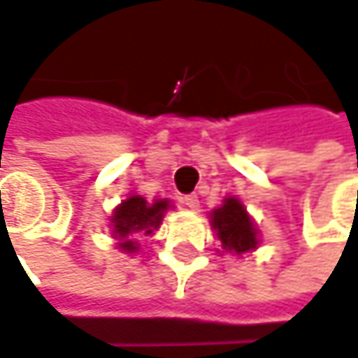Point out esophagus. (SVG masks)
<instances>
[{"label": "esophagus", "instance_id": "34e87169", "mask_svg": "<svg viewBox=\"0 0 358 358\" xmlns=\"http://www.w3.org/2000/svg\"><path fill=\"white\" fill-rule=\"evenodd\" d=\"M183 206L187 208V210H199V199H197V195H185L183 197Z\"/></svg>", "mask_w": 358, "mask_h": 358}]
</instances>
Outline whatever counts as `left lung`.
<instances>
[{"mask_svg": "<svg viewBox=\"0 0 358 358\" xmlns=\"http://www.w3.org/2000/svg\"><path fill=\"white\" fill-rule=\"evenodd\" d=\"M210 224L220 241L222 252L226 255L241 259L246 252L257 250L261 244L257 224L236 195L224 197L222 206L210 212Z\"/></svg>", "mask_w": 358, "mask_h": 358, "instance_id": "1", "label": "left lung"}]
</instances>
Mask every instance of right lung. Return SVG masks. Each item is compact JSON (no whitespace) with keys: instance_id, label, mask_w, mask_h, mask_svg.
I'll return each mask as SVG.
<instances>
[{"instance_id":"obj_1","label":"right lung","mask_w":358,"mask_h":358,"mask_svg":"<svg viewBox=\"0 0 358 358\" xmlns=\"http://www.w3.org/2000/svg\"><path fill=\"white\" fill-rule=\"evenodd\" d=\"M169 210H173V201L166 197L148 201L138 193H130L126 199H122V203L115 206L110 216V232L115 246L126 255L138 252V238L152 234L163 224Z\"/></svg>"}]
</instances>
